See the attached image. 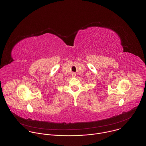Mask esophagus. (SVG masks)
Masks as SVG:
<instances>
[{"instance_id": "34e87169", "label": "esophagus", "mask_w": 146, "mask_h": 146, "mask_svg": "<svg viewBox=\"0 0 146 146\" xmlns=\"http://www.w3.org/2000/svg\"><path fill=\"white\" fill-rule=\"evenodd\" d=\"M72 76H73V77H74V76H76V74H74V73H73V74H72Z\"/></svg>"}]
</instances>
